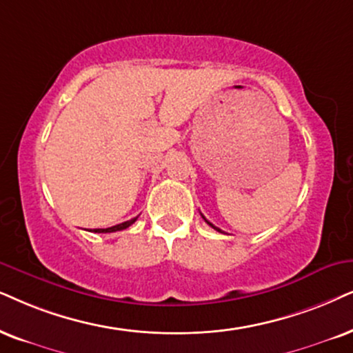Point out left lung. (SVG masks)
<instances>
[{
  "label": "left lung",
  "instance_id": "left-lung-1",
  "mask_svg": "<svg viewBox=\"0 0 353 353\" xmlns=\"http://www.w3.org/2000/svg\"><path fill=\"white\" fill-rule=\"evenodd\" d=\"M202 218H203V220H205V221H207V223H208V225H210V226H212V228H213V230H216V231H221L220 228H216V226H215V225H213V223H210V221L207 220V218H205L203 215H202Z\"/></svg>",
  "mask_w": 353,
  "mask_h": 353
}]
</instances>
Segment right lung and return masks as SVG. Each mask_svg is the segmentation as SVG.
<instances>
[{"mask_svg": "<svg viewBox=\"0 0 353 353\" xmlns=\"http://www.w3.org/2000/svg\"><path fill=\"white\" fill-rule=\"evenodd\" d=\"M135 221H137V218H132V220L120 223V225L110 226V228H97V230H91V231H94V233H114V231H122L125 228H128V226L133 225Z\"/></svg>", "mask_w": 353, "mask_h": 353, "instance_id": "right-lung-1", "label": "right lung"}]
</instances>
